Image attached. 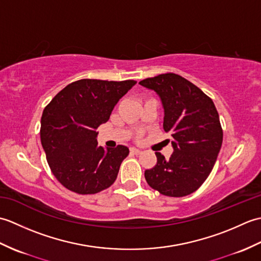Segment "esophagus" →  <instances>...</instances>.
Instances as JSON below:
<instances>
[{
  "label": "esophagus",
  "instance_id": "esophagus-1",
  "mask_svg": "<svg viewBox=\"0 0 261 261\" xmlns=\"http://www.w3.org/2000/svg\"><path fill=\"white\" fill-rule=\"evenodd\" d=\"M130 151H131L132 153H135V154H139V153L141 152V150H140V149H138V148H135V147H132V148H130Z\"/></svg>",
  "mask_w": 261,
  "mask_h": 261
}]
</instances>
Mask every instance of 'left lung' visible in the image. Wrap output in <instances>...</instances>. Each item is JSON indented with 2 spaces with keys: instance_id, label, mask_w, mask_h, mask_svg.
Instances as JSON below:
<instances>
[{
  "instance_id": "left-lung-1",
  "label": "left lung",
  "mask_w": 261,
  "mask_h": 261,
  "mask_svg": "<svg viewBox=\"0 0 261 261\" xmlns=\"http://www.w3.org/2000/svg\"><path fill=\"white\" fill-rule=\"evenodd\" d=\"M156 92L164 109V130L173 138L169 159L156 152L157 164L145 171L149 186L170 197L190 195L207 178L223 140L212 99L177 74H162L139 82Z\"/></svg>"
}]
</instances>
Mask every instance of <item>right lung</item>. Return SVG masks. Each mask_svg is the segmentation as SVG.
<instances>
[{
    "mask_svg": "<svg viewBox=\"0 0 261 261\" xmlns=\"http://www.w3.org/2000/svg\"><path fill=\"white\" fill-rule=\"evenodd\" d=\"M136 81L81 80L60 91L45 108L40 138L58 181L77 194H95L113 184L129 148L97 145V127Z\"/></svg>",
    "mask_w": 261,
    "mask_h": 261,
    "instance_id": "add662e5",
    "label": "right lung"
}]
</instances>
